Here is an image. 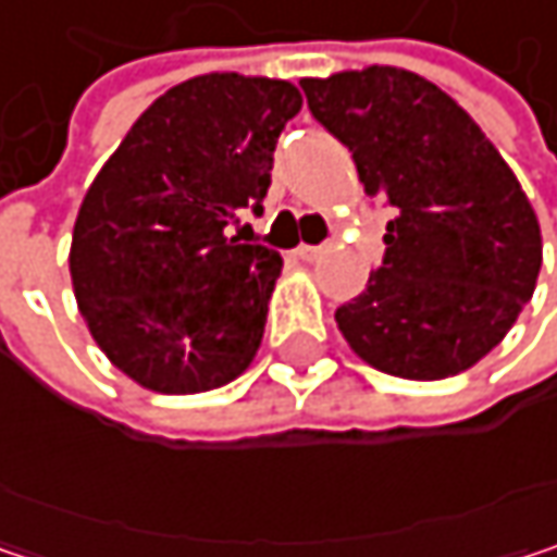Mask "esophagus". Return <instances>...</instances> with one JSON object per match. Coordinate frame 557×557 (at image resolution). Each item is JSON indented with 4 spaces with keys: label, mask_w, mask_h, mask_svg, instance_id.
Listing matches in <instances>:
<instances>
[{
    "label": "esophagus",
    "mask_w": 557,
    "mask_h": 557,
    "mask_svg": "<svg viewBox=\"0 0 557 557\" xmlns=\"http://www.w3.org/2000/svg\"><path fill=\"white\" fill-rule=\"evenodd\" d=\"M325 255V248H319V245H299L296 248V258L299 261H319Z\"/></svg>",
    "instance_id": "1"
}]
</instances>
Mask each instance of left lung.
I'll return each mask as SVG.
<instances>
[{
	"label": "left lung",
	"mask_w": 557,
	"mask_h": 557,
	"mask_svg": "<svg viewBox=\"0 0 557 557\" xmlns=\"http://www.w3.org/2000/svg\"><path fill=\"white\" fill-rule=\"evenodd\" d=\"M309 112L348 145L368 196L396 206L384 268L335 309L371 368L442 381L494 351L532 299L542 232L481 125L403 66L299 79Z\"/></svg>",
	"instance_id": "8db88e82"
}]
</instances>
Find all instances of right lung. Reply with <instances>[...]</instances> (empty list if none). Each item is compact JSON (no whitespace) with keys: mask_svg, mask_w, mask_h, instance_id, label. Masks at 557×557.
Instances as JSON below:
<instances>
[{"mask_svg":"<svg viewBox=\"0 0 557 557\" xmlns=\"http://www.w3.org/2000/svg\"><path fill=\"white\" fill-rule=\"evenodd\" d=\"M286 79L206 73L158 96L89 183L70 280L102 355L158 393H202L248 371L283 258L225 228L261 212Z\"/></svg>","mask_w":557,"mask_h":557,"instance_id":"obj_1","label":"right lung"}]
</instances>
